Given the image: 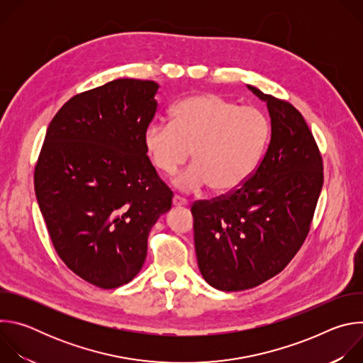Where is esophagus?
<instances>
[{"label": "esophagus", "instance_id": "1", "mask_svg": "<svg viewBox=\"0 0 363 363\" xmlns=\"http://www.w3.org/2000/svg\"><path fill=\"white\" fill-rule=\"evenodd\" d=\"M172 203H174V206H186V205H188V201L184 199V198H181V196H178V195H175V196L172 198Z\"/></svg>", "mask_w": 363, "mask_h": 363}]
</instances>
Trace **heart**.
<instances>
[{"label":"heart","mask_w":363,"mask_h":363,"mask_svg":"<svg viewBox=\"0 0 363 363\" xmlns=\"http://www.w3.org/2000/svg\"><path fill=\"white\" fill-rule=\"evenodd\" d=\"M269 135L262 112L213 94L181 100L171 112V125H150L143 147L152 165L174 175L188 160L194 165L174 185L185 192L210 185L214 194L238 188L254 171Z\"/></svg>","instance_id":"1"}]
</instances>
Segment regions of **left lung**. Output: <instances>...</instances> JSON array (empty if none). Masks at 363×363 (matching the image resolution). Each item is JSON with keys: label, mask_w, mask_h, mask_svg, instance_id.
<instances>
[{"label": "left lung", "mask_w": 363, "mask_h": 363, "mask_svg": "<svg viewBox=\"0 0 363 363\" xmlns=\"http://www.w3.org/2000/svg\"><path fill=\"white\" fill-rule=\"evenodd\" d=\"M247 87L266 101L270 115L264 158L238 189L191 208L199 272L223 291L252 289L291 262L307 237L323 185L322 157L300 112Z\"/></svg>", "instance_id": "left-lung-1"}]
</instances>
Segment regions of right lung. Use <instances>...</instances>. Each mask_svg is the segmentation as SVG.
Here are the masks:
<instances>
[{
	"label": "right lung",
	"mask_w": 363,
	"mask_h": 363,
	"mask_svg": "<svg viewBox=\"0 0 363 363\" xmlns=\"http://www.w3.org/2000/svg\"><path fill=\"white\" fill-rule=\"evenodd\" d=\"M160 84L118 79L76 94L50 122L34 189L51 241L83 280L115 289L142 269L172 205L143 147Z\"/></svg>",
	"instance_id": "add662e5"
}]
</instances>
